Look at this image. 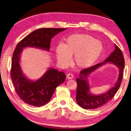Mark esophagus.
Masks as SVG:
<instances>
[{
	"label": "esophagus",
	"mask_w": 131,
	"mask_h": 131,
	"mask_svg": "<svg viewBox=\"0 0 131 131\" xmlns=\"http://www.w3.org/2000/svg\"><path fill=\"white\" fill-rule=\"evenodd\" d=\"M74 77V75L72 73H69L67 75V78L68 79H72Z\"/></svg>",
	"instance_id": "esophagus-1"
}]
</instances>
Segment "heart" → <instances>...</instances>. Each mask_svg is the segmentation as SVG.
Returning a JSON list of instances; mask_svg holds the SVG:
<instances>
[{"label":"heart","mask_w":131,"mask_h":131,"mask_svg":"<svg viewBox=\"0 0 131 131\" xmlns=\"http://www.w3.org/2000/svg\"><path fill=\"white\" fill-rule=\"evenodd\" d=\"M103 45L98 40L86 34H74L66 38L64 45L56 48L58 61L63 65L70 63L71 56L74 55L75 65L81 68L89 67L101 56Z\"/></svg>","instance_id":"obj_1"}]
</instances>
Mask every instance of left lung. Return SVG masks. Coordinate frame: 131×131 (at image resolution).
Wrapping results in <instances>:
<instances>
[{"instance_id": "left-lung-1", "label": "left lung", "mask_w": 131, "mask_h": 131, "mask_svg": "<svg viewBox=\"0 0 131 131\" xmlns=\"http://www.w3.org/2000/svg\"><path fill=\"white\" fill-rule=\"evenodd\" d=\"M107 62H112L119 69V75L117 82L115 86L106 93L94 96L89 93V85L87 82L84 79L89 74L95 70L100 66ZM124 68V58L120 49L115 45V49L104 62L96 64L91 67L83 69L80 73L79 78L76 79L77 83L76 101L79 106L84 109H95L103 106L110 100L114 98L118 90L123 77ZM85 78L84 79V78Z\"/></svg>"}]
</instances>
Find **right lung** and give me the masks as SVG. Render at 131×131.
Returning a JSON list of instances; mask_svg holds the SVG:
<instances>
[{
    "mask_svg": "<svg viewBox=\"0 0 131 131\" xmlns=\"http://www.w3.org/2000/svg\"><path fill=\"white\" fill-rule=\"evenodd\" d=\"M66 28H41L27 35L17 43L13 53L11 77L15 91L25 103L40 107L48 103L55 89L65 81L63 71L49 69L41 78L32 82L23 75L19 64L23 48L31 47L49 50L52 37Z\"/></svg>",
    "mask_w": 131,
    "mask_h": 131,
    "instance_id": "1",
    "label": "right lung"
}]
</instances>
